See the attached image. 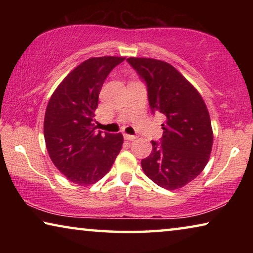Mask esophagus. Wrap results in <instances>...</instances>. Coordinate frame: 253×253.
<instances>
[{
	"label": "esophagus",
	"mask_w": 253,
	"mask_h": 253,
	"mask_svg": "<svg viewBox=\"0 0 253 253\" xmlns=\"http://www.w3.org/2000/svg\"><path fill=\"white\" fill-rule=\"evenodd\" d=\"M124 138H125L126 140H134V139H136V136L128 135V134H124Z\"/></svg>",
	"instance_id": "esophagus-1"
}]
</instances>
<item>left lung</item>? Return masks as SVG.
Here are the masks:
<instances>
[{
	"instance_id": "obj_1",
	"label": "left lung",
	"mask_w": 253,
	"mask_h": 253,
	"mask_svg": "<svg viewBox=\"0 0 253 253\" xmlns=\"http://www.w3.org/2000/svg\"><path fill=\"white\" fill-rule=\"evenodd\" d=\"M146 83L153 114L165 116L160 143L152 140L151 155L142 160L144 173L166 190L185 186L208 164L213 144L211 119L199 91L169 63L128 58Z\"/></svg>"
}]
</instances>
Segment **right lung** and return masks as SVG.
Listing matches in <instances>:
<instances>
[{
	"mask_svg": "<svg viewBox=\"0 0 253 253\" xmlns=\"http://www.w3.org/2000/svg\"><path fill=\"white\" fill-rule=\"evenodd\" d=\"M124 60H85L62 80L46 106L43 132L49 156L78 185H90L104 177L123 147V135L97 131L93 117L107 76Z\"/></svg>",
	"mask_w": 253,
	"mask_h": 253,
	"instance_id": "1",
	"label": "right lung"
}]
</instances>
